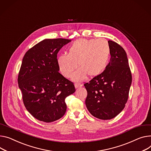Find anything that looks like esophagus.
<instances>
[{"label": "esophagus", "instance_id": "34e87169", "mask_svg": "<svg viewBox=\"0 0 151 151\" xmlns=\"http://www.w3.org/2000/svg\"><path fill=\"white\" fill-rule=\"evenodd\" d=\"M82 86V85L80 84V83H76L74 84V86H75V88H76V89H77V88H79V87H81Z\"/></svg>", "mask_w": 151, "mask_h": 151}]
</instances>
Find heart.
Segmentation results:
<instances>
[{"label": "heart", "mask_w": 151, "mask_h": 151, "mask_svg": "<svg viewBox=\"0 0 151 151\" xmlns=\"http://www.w3.org/2000/svg\"><path fill=\"white\" fill-rule=\"evenodd\" d=\"M111 54L109 42L105 39H79L68 48V54H60L57 65L60 73L65 77L72 76L76 69L80 68L73 76L75 82L101 74L106 69Z\"/></svg>", "instance_id": "heart-1"}]
</instances>
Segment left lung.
Listing matches in <instances>:
<instances>
[{"instance_id": "obj_1", "label": "left lung", "mask_w": 151, "mask_h": 151, "mask_svg": "<svg viewBox=\"0 0 151 151\" xmlns=\"http://www.w3.org/2000/svg\"><path fill=\"white\" fill-rule=\"evenodd\" d=\"M110 61L101 74L84 85L88 92L86 108L94 117L110 120L125 106L132 83V75L126 52L120 45L108 41Z\"/></svg>"}]
</instances>
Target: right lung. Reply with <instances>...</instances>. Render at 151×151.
Listing matches in <instances>:
<instances>
[{"label":"right lung","mask_w":151,"mask_h":151,"mask_svg":"<svg viewBox=\"0 0 151 151\" xmlns=\"http://www.w3.org/2000/svg\"><path fill=\"white\" fill-rule=\"evenodd\" d=\"M71 42L44 39L23 58L19 87L26 109L38 120L50 123L62 118L66 111L65 99L76 91L73 83L59 73L57 59L58 52Z\"/></svg>","instance_id":"right-lung-1"}]
</instances>
